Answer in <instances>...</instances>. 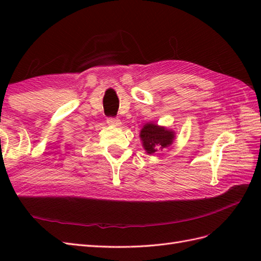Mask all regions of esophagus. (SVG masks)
Wrapping results in <instances>:
<instances>
[{
	"label": "esophagus",
	"instance_id": "1",
	"mask_svg": "<svg viewBox=\"0 0 261 261\" xmlns=\"http://www.w3.org/2000/svg\"><path fill=\"white\" fill-rule=\"evenodd\" d=\"M107 122H108V124L111 126H120V124H121V121L118 119H114V118H109Z\"/></svg>",
	"mask_w": 261,
	"mask_h": 261
}]
</instances>
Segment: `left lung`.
<instances>
[{
  "instance_id": "obj_1",
  "label": "left lung",
  "mask_w": 261,
  "mask_h": 261,
  "mask_svg": "<svg viewBox=\"0 0 261 261\" xmlns=\"http://www.w3.org/2000/svg\"><path fill=\"white\" fill-rule=\"evenodd\" d=\"M175 138L176 132L174 130L152 123V122H148L140 130L142 147L148 154H152L173 145Z\"/></svg>"
}]
</instances>
